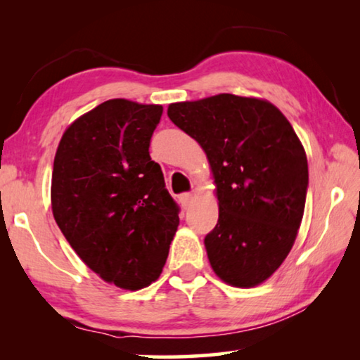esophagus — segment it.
<instances>
[{"instance_id": "obj_1", "label": "esophagus", "mask_w": 360, "mask_h": 360, "mask_svg": "<svg viewBox=\"0 0 360 360\" xmlns=\"http://www.w3.org/2000/svg\"><path fill=\"white\" fill-rule=\"evenodd\" d=\"M192 193L191 192H186V193H181V197H179V202H181V205H182V208L184 210H187V206L191 205V202H192Z\"/></svg>"}]
</instances>
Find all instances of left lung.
Listing matches in <instances>:
<instances>
[{
	"instance_id": "left-lung-1",
	"label": "left lung",
	"mask_w": 360,
	"mask_h": 360,
	"mask_svg": "<svg viewBox=\"0 0 360 360\" xmlns=\"http://www.w3.org/2000/svg\"><path fill=\"white\" fill-rule=\"evenodd\" d=\"M168 117L202 146L214 176L219 219L205 236L212 270L236 288L264 283L300 229L308 188L300 139L271 103L231 94L173 103Z\"/></svg>"
}]
</instances>
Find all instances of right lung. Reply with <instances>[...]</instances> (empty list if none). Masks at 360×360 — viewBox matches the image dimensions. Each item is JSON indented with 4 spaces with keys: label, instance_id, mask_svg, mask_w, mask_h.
I'll list each match as a JSON object with an SVG mask.
<instances>
[{
    "label": "right lung",
    "instance_id": "obj_1",
    "mask_svg": "<svg viewBox=\"0 0 360 360\" xmlns=\"http://www.w3.org/2000/svg\"><path fill=\"white\" fill-rule=\"evenodd\" d=\"M160 105L108 100L72 122L52 172V211L90 270L122 289L160 276L179 206L149 155Z\"/></svg>",
    "mask_w": 360,
    "mask_h": 360
}]
</instances>
